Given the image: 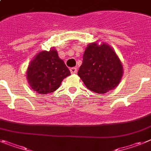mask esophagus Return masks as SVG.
Listing matches in <instances>:
<instances>
[{
	"label": "esophagus",
	"instance_id": "34e87169",
	"mask_svg": "<svg viewBox=\"0 0 151 151\" xmlns=\"http://www.w3.org/2000/svg\"><path fill=\"white\" fill-rule=\"evenodd\" d=\"M70 73H71L72 74H75V73H77V72H78V69L76 68H71L70 69Z\"/></svg>",
	"mask_w": 151,
	"mask_h": 151
}]
</instances>
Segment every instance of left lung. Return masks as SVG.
<instances>
[{
	"label": "left lung",
	"mask_w": 151,
	"mask_h": 151,
	"mask_svg": "<svg viewBox=\"0 0 151 151\" xmlns=\"http://www.w3.org/2000/svg\"><path fill=\"white\" fill-rule=\"evenodd\" d=\"M78 75L91 91L105 93L118 85L123 75L121 62L106 44H90L83 56Z\"/></svg>",
	"instance_id": "left-lung-1"
}]
</instances>
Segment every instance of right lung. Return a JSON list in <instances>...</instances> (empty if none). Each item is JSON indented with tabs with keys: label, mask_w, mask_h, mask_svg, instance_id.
<instances>
[{
	"label": "right lung",
	"mask_w": 151,
	"mask_h": 151,
	"mask_svg": "<svg viewBox=\"0 0 151 151\" xmlns=\"http://www.w3.org/2000/svg\"><path fill=\"white\" fill-rule=\"evenodd\" d=\"M70 74V70L54 49L37 54L27 70V81L31 88L41 94L56 91L62 81Z\"/></svg>",
	"instance_id": "add662e5"
}]
</instances>
